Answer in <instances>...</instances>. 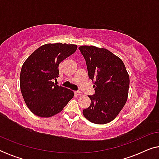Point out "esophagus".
<instances>
[{"instance_id": "obj_1", "label": "esophagus", "mask_w": 159, "mask_h": 159, "mask_svg": "<svg viewBox=\"0 0 159 159\" xmlns=\"http://www.w3.org/2000/svg\"><path fill=\"white\" fill-rule=\"evenodd\" d=\"M75 95H82V93L81 92H80V91H75Z\"/></svg>"}]
</instances>
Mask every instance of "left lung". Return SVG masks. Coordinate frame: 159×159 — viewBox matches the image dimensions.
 Listing matches in <instances>:
<instances>
[{"instance_id": "obj_1", "label": "left lung", "mask_w": 159, "mask_h": 159, "mask_svg": "<svg viewBox=\"0 0 159 159\" xmlns=\"http://www.w3.org/2000/svg\"><path fill=\"white\" fill-rule=\"evenodd\" d=\"M88 77L95 85V94L88 95L91 103L83 115L91 122L104 125L116 118L128 98L129 76L120 58L105 48L82 45Z\"/></svg>"}]
</instances>
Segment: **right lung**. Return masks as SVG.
<instances>
[{"label":"right lung","instance_id":"1","mask_svg":"<svg viewBox=\"0 0 159 159\" xmlns=\"http://www.w3.org/2000/svg\"><path fill=\"white\" fill-rule=\"evenodd\" d=\"M77 46L48 43L38 48L22 65L20 88L29 109L36 116L51 117L63 110L74 97L69 89L53 82L58 77V65L76 51Z\"/></svg>","mask_w":159,"mask_h":159}]
</instances>
